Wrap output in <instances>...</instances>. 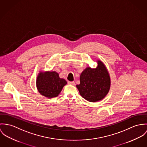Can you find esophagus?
<instances>
[{
	"instance_id": "34e87169",
	"label": "esophagus",
	"mask_w": 147,
	"mask_h": 147,
	"mask_svg": "<svg viewBox=\"0 0 147 147\" xmlns=\"http://www.w3.org/2000/svg\"><path fill=\"white\" fill-rule=\"evenodd\" d=\"M68 84H71V85H75V84H76L75 82H74V81L68 82Z\"/></svg>"
}]
</instances>
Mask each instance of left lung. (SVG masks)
<instances>
[{
  "label": "left lung",
  "mask_w": 147,
  "mask_h": 147,
  "mask_svg": "<svg viewBox=\"0 0 147 147\" xmlns=\"http://www.w3.org/2000/svg\"><path fill=\"white\" fill-rule=\"evenodd\" d=\"M96 68L87 67L80 76V84H77L82 97L90 102L102 100L109 91L111 84L109 71L102 61L97 60Z\"/></svg>",
  "instance_id": "obj_1"
}]
</instances>
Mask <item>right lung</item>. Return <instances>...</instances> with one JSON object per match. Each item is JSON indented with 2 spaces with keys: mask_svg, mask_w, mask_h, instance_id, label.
<instances>
[{
  "mask_svg": "<svg viewBox=\"0 0 147 147\" xmlns=\"http://www.w3.org/2000/svg\"><path fill=\"white\" fill-rule=\"evenodd\" d=\"M66 84V80L60 78L55 71H39L36 80L38 92L48 98L57 97Z\"/></svg>",
  "mask_w": 147,
  "mask_h": 147,
  "instance_id": "1",
  "label": "right lung"
}]
</instances>
